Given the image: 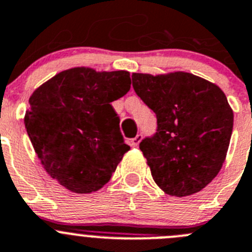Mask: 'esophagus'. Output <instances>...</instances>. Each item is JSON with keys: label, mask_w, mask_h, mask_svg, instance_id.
<instances>
[{"label": "esophagus", "mask_w": 252, "mask_h": 252, "mask_svg": "<svg viewBox=\"0 0 252 252\" xmlns=\"http://www.w3.org/2000/svg\"><path fill=\"white\" fill-rule=\"evenodd\" d=\"M142 134H138L137 137H134L133 139H131V142H130V144H131V147H138V145H139V143H140V140H142Z\"/></svg>", "instance_id": "obj_1"}]
</instances>
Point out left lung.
<instances>
[{
  "mask_svg": "<svg viewBox=\"0 0 252 252\" xmlns=\"http://www.w3.org/2000/svg\"><path fill=\"white\" fill-rule=\"evenodd\" d=\"M138 97L157 115V131L140 142L154 182L171 196L203 190L225 161L234 126L226 95L191 73H133Z\"/></svg>",
  "mask_w": 252,
  "mask_h": 252,
  "instance_id": "obj_1",
  "label": "left lung"
}]
</instances>
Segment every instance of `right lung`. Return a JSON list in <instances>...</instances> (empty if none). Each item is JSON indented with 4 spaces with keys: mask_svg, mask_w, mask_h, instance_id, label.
I'll return each mask as SVG.
<instances>
[{
    "mask_svg": "<svg viewBox=\"0 0 252 252\" xmlns=\"http://www.w3.org/2000/svg\"><path fill=\"white\" fill-rule=\"evenodd\" d=\"M130 89L126 70H63L32 93L25 126L47 173L77 194L99 190L130 148L110 103Z\"/></svg>",
    "mask_w": 252,
    "mask_h": 252,
    "instance_id": "1",
    "label": "right lung"
}]
</instances>
